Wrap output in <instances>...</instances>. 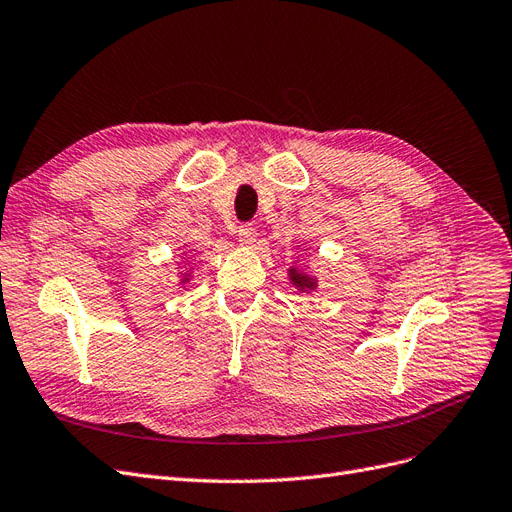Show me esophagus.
Returning <instances> with one entry per match:
<instances>
[{
    "label": "esophagus",
    "mask_w": 512,
    "mask_h": 512,
    "mask_svg": "<svg viewBox=\"0 0 512 512\" xmlns=\"http://www.w3.org/2000/svg\"><path fill=\"white\" fill-rule=\"evenodd\" d=\"M238 240H240L242 244H253V242L257 240V230H255V225H253V223H244V225H240V227H238Z\"/></svg>",
    "instance_id": "esophagus-1"
}]
</instances>
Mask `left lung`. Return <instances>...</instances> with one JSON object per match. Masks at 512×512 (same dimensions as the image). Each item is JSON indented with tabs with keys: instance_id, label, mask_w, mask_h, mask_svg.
<instances>
[{
	"instance_id": "left-lung-1",
	"label": "left lung",
	"mask_w": 512,
	"mask_h": 512,
	"mask_svg": "<svg viewBox=\"0 0 512 512\" xmlns=\"http://www.w3.org/2000/svg\"><path fill=\"white\" fill-rule=\"evenodd\" d=\"M291 276H293V285H299V287H314V282H312V280H308L306 276L297 274L295 270H291Z\"/></svg>"
}]
</instances>
